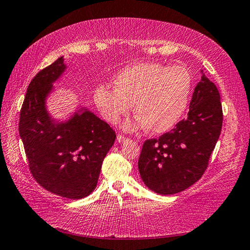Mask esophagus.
Returning <instances> with one entry per match:
<instances>
[{
	"label": "esophagus",
	"instance_id": "34e87169",
	"mask_svg": "<svg viewBox=\"0 0 250 250\" xmlns=\"http://www.w3.org/2000/svg\"><path fill=\"white\" fill-rule=\"evenodd\" d=\"M117 141H118V143H120V144H122V143H125L128 141V139L126 137H125L124 135H118L117 136Z\"/></svg>",
	"mask_w": 250,
	"mask_h": 250
}]
</instances>
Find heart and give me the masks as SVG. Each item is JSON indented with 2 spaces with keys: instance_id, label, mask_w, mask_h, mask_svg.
Masks as SVG:
<instances>
[{
  "instance_id": "b5f03b06",
  "label": "heart",
  "mask_w": 250,
  "mask_h": 250,
  "mask_svg": "<svg viewBox=\"0 0 250 250\" xmlns=\"http://www.w3.org/2000/svg\"><path fill=\"white\" fill-rule=\"evenodd\" d=\"M115 89L99 86L93 92L94 104L108 124H117L131 110L136 113L125 121L126 132L146 129L153 134L174 128L187 108L192 76L180 65L139 62L125 67L113 79Z\"/></svg>"
}]
</instances>
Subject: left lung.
Segmentation results:
<instances>
[{
  "label": "left lung",
  "instance_id": "obj_1",
  "mask_svg": "<svg viewBox=\"0 0 250 250\" xmlns=\"http://www.w3.org/2000/svg\"><path fill=\"white\" fill-rule=\"evenodd\" d=\"M187 118L158 140H147L139 171L151 191L167 195L182 192L201 178L219 139L222 108L218 89L201 70Z\"/></svg>",
  "mask_w": 250,
  "mask_h": 250
}]
</instances>
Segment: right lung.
<instances>
[{"label":"right lung","instance_id":"1","mask_svg":"<svg viewBox=\"0 0 250 250\" xmlns=\"http://www.w3.org/2000/svg\"><path fill=\"white\" fill-rule=\"evenodd\" d=\"M66 68L60 57L32 79L20 111L19 134L37 183L57 195L79 200L97 187L116 134L87 106L77 107L63 119L50 114L47 100Z\"/></svg>","mask_w":250,"mask_h":250}]
</instances>
